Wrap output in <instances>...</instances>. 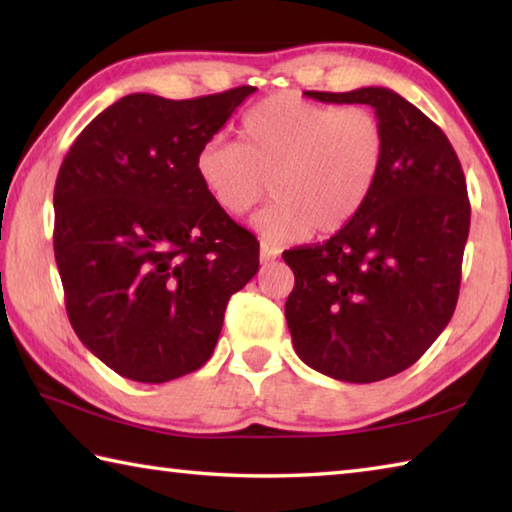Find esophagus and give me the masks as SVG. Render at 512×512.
<instances>
[{"mask_svg": "<svg viewBox=\"0 0 512 512\" xmlns=\"http://www.w3.org/2000/svg\"><path fill=\"white\" fill-rule=\"evenodd\" d=\"M275 257H280V248L271 244V241H266V239L259 241V259H262V262L266 264V262H273Z\"/></svg>", "mask_w": 512, "mask_h": 512, "instance_id": "1", "label": "esophagus"}]
</instances>
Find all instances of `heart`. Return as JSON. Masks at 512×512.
Listing matches in <instances>:
<instances>
[{
    "label": "heart",
    "instance_id": "obj_1",
    "mask_svg": "<svg viewBox=\"0 0 512 512\" xmlns=\"http://www.w3.org/2000/svg\"><path fill=\"white\" fill-rule=\"evenodd\" d=\"M386 128L375 110L336 108L296 94H273L246 110L237 144L210 140L198 149L194 171L221 212L255 216L268 241L287 244L336 235L363 212L386 162Z\"/></svg>",
    "mask_w": 512,
    "mask_h": 512
}]
</instances>
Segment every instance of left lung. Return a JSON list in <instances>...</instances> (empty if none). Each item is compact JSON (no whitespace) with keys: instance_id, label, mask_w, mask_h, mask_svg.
Returning a JSON list of instances; mask_svg holds the SVG:
<instances>
[{"instance_id":"obj_1","label":"left lung","mask_w":512,"mask_h":512,"mask_svg":"<svg viewBox=\"0 0 512 512\" xmlns=\"http://www.w3.org/2000/svg\"><path fill=\"white\" fill-rule=\"evenodd\" d=\"M366 103L386 128V162L363 212L323 244L284 250L296 275L284 316L298 357L370 384L413 366L447 327L470 232L467 185L447 135L388 88L305 92Z\"/></svg>"}]
</instances>
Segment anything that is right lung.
<instances>
[{"label": "right lung", "mask_w": 512, "mask_h": 512, "mask_svg": "<svg viewBox=\"0 0 512 512\" xmlns=\"http://www.w3.org/2000/svg\"><path fill=\"white\" fill-rule=\"evenodd\" d=\"M257 88L128 94L60 164L54 253L76 336L117 375L164 384L212 357L259 244L205 194L194 158Z\"/></svg>", "instance_id": "1"}]
</instances>
